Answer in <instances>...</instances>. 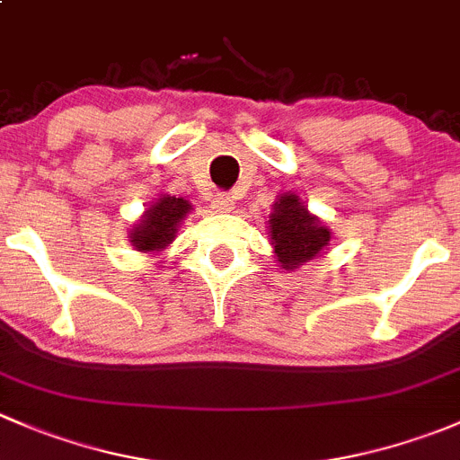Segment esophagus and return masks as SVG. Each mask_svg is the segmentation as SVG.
<instances>
[{
    "instance_id": "1",
    "label": "esophagus",
    "mask_w": 460,
    "mask_h": 460,
    "mask_svg": "<svg viewBox=\"0 0 460 460\" xmlns=\"http://www.w3.org/2000/svg\"><path fill=\"white\" fill-rule=\"evenodd\" d=\"M234 207L235 202L229 193H217V196L213 198V208H216V211L226 213V211H234Z\"/></svg>"
}]
</instances>
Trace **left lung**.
<instances>
[{
    "instance_id": "1",
    "label": "left lung",
    "mask_w": 460,
    "mask_h": 460,
    "mask_svg": "<svg viewBox=\"0 0 460 460\" xmlns=\"http://www.w3.org/2000/svg\"><path fill=\"white\" fill-rule=\"evenodd\" d=\"M271 243L276 249V256L285 269L298 267L300 262H307L323 247L329 244V229L318 225L314 216H309L307 208L298 202L296 196H282L273 207L271 217Z\"/></svg>"
}]
</instances>
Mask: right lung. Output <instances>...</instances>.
I'll list each match as a JSON object with an SVG mask.
<instances>
[{"mask_svg": "<svg viewBox=\"0 0 460 460\" xmlns=\"http://www.w3.org/2000/svg\"><path fill=\"white\" fill-rule=\"evenodd\" d=\"M189 208H191V204L182 200V198H160V200L148 208L146 216L140 220V225L133 229V247L137 252H157V249H164L175 238L180 220L187 216Z\"/></svg>", "mask_w": 460, "mask_h": 460, "instance_id": "1", "label": "right lung"}]
</instances>
